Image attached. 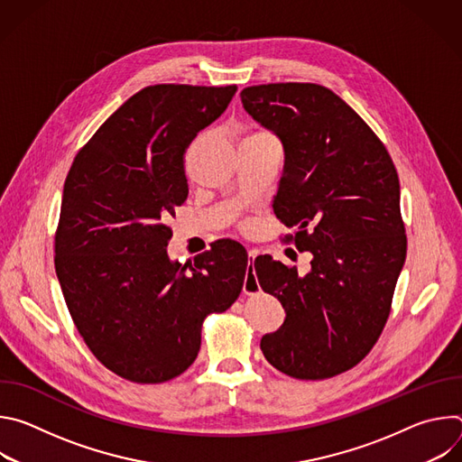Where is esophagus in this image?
Returning <instances> with one entry per match:
<instances>
[{
    "instance_id": "obj_1",
    "label": "esophagus",
    "mask_w": 462,
    "mask_h": 462,
    "mask_svg": "<svg viewBox=\"0 0 462 462\" xmlns=\"http://www.w3.org/2000/svg\"><path fill=\"white\" fill-rule=\"evenodd\" d=\"M255 257H257V252H255V250H248V265H252ZM257 291H259V282H257L255 274H248V276L245 278L243 292H245V294H255Z\"/></svg>"
}]
</instances>
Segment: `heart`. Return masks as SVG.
<instances>
[{
    "instance_id": "heart-1",
    "label": "heart",
    "mask_w": 462,
    "mask_h": 462,
    "mask_svg": "<svg viewBox=\"0 0 462 462\" xmlns=\"http://www.w3.org/2000/svg\"><path fill=\"white\" fill-rule=\"evenodd\" d=\"M263 134V131H257V134H252V135H261Z\"/></svg>"
}]
</instances>
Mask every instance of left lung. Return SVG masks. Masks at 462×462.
Segmentation results:
<instances>
[{"label": "left lung", "instance_id": "obj_1", "mask_svg": "<svg viewBox=\"0 0 462 462\" xmlns=\"http://www.w3.org/2000/svg\"><path fill=\"white\" fill-rule=\"evenodd\" d=\"M241 102L283 143L273 205L294 230L283 243L312 252L303 278L269 255L254 261L261 289L287 314L261 351L292 378L337 376L369 355L391 312L408 248L397 168L364 118L323 86H252Z\"/></svg>", "mask_w": 462, "mask_h": 462}]
</instances>
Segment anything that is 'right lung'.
Returning a JSON list of instances; mask_svg holds the SVG:
<instances>
[{"label": "right lung", "mask_w": 462, "mask_h": 462, "mask_svg": "<svg viewBox=\"0 0 462 462\" xmlns=\"http://www.w3.org/2000/svg\"><path fill=\"white\" fill-rule=\"evenodd\" d=\"M237 86H148L125 100L77 153L65 177L54 269L95 358L137 383L184 373L208 314L239 298L243 245L219 239L180 265L168 257L188 197L184 153L228 107Z\"/></svg>", "instance_id": "obj_1"}]
</instances>
